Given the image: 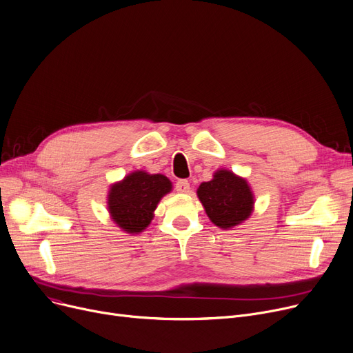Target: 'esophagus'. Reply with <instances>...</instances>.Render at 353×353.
<instances>
[{
    "label": "esophagus",
    "instance_id": "esophagus-1",
    "mask_svg": "<svg viewBox=\"0 0 353 353\" xmlns=\"http://www.w3.org/2000/svg\"><path fill=\"white\" fill-rule=\"evenodd\" d=\"M176 190L179 193H188L190 190V183L188 180H179L176 183Z\"/></svg>",
    "mask_w": 353,
    "mask_h": 353
}]
</instances>
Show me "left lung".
Masks as SVG:
<instances>
[{
	"label": "left lung",
	"mask_w": 353,
	"mask_h": 353,
	"mask_svg": "<svg viewBox=\"0 0 353 353\" xmlns=\"http://www.w3.org/2000/svg\"><path fill=\"white\" fill-rule=\"evenodd\" d=\"M197 196L209 219L225 230L243 223L253 212L250 186L230 170H217L210 181L200 184Z\"/></svg>",
	"instance_id": "left-lung-1"
}]
</instances>
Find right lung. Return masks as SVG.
Returning a JSON list of instances; mask_svg holds the SVG:
<instances>
[{
    "label": "right lung",
    "mask_w": 353,
    "mask_h": 353,
    "mask_svg": "<svg viewBox=\"0 0 353 353\" xmlns=\"http://www.w3.org/2000/svg\"><path fill=\"white\" fill-rule=\"evenodd\" d=\"M170 192L172 181L165 176L133 172L110 188V216L124 232L140 233L150 225L161 197Z\"/></svg>",
    "instance_id": "add662e5"
}]
</instances>
